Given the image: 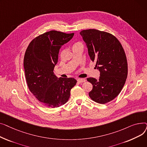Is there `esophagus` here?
<instances>
[{"label":"esophagus","instance_id":"34e87169","mask_svg":"<svg viewBox=\"0 0 147 147\" xmlns=\"http://www.w3.org/2000/svg\"><path fill=\"white\" fill-rule=\"evenodd\" d=\"M86 81V80L84 79H78V82L79 83H83Z\"/></svg>","mask_w":147,"mask_h":147}]
</instances>
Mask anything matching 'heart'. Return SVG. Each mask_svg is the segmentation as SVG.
Segmentation results:
<instances>
[{"label": "heart", "mask_w": 147, "mask_h": 147, "mask_svg": "<svg viewBox=\"0 0 147 147\" xmlns=\"http://www.w3.org/2000/svg\"><path fill=\"white\" fill-rule=\"evenodd\" d=\"M82 45L80 43H76L74 45Z\"/></svg>", "instance_id": "heart-1"}]
</instances>
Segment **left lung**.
Returning a JSON list of instances; mask_svg holds the SVG:
<instances>
[{
    "label": "left lung",
    "mask_w": 147,
    "mask_h": 147,
    "mask_svg": "<svg viewBox=\"0 0 147 147\" xmlns=\"http://www.w3.org/2000/svg\"><path fill=\"white\" fill-rule=\"evenodd\" d=\"M88 49L90 59L100 71L98 80L89 78L93 85L90 98L99 104L109 102L120 94L127 76L126 56L120 42L113 34L95 29L80 33Z\"/></svg>",
    "instance_id": "obj_1"
}]
</instances>
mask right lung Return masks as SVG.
<instances>
[{
    "label": "right lung",
    "instance_id": "add662e5",
    "mask_svg": "<svg viewBox=\"0 0 147 147\" xmlns=\"http://www.w3.org/2000/svg\"><path fill=\"white\" fill-rule=\"evenodd\" d=\"M73 36L74 33L49 31L34 38L26 49L24 68L27 86L38 101L48 107L65 104L77 83L74 78H58L53 73L59 49Z\"/></svg>",
    "mask_w": 147,
    "mask_h": 147
}]
</instances>
